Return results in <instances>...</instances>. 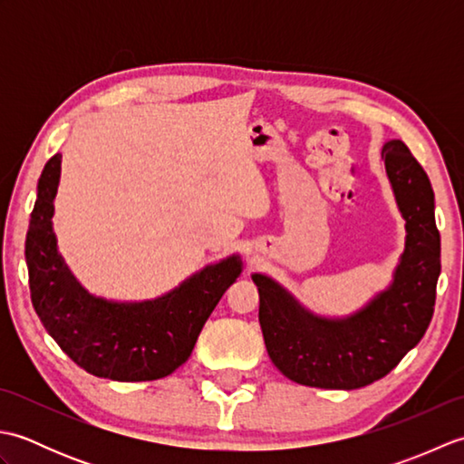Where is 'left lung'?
Here are the masks:
<instances>
[{"label":"left lung","instance_id":"obj_1","mask_svg":"<svg viewBox=\"0 0 464 464\" xmlns=\"http://www.w3.org/2000/svg\"><path fill=\"white\" fill-rule=\"evenodd\" d=\"M381 155L407 221L405 253L387 291L347 319H323L269 277L253 275L265 347L275 367L299 384L344 391L367 387L417 347L435 313L440 275L435 193L401 140L384 143Z\"/></svg>","mask_w":464,"mask_h":464}]
</instances>
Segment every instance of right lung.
<instances>
[{
    "instance_id": "obj_1",
    "label": "right lung",
    "mask_w": 464,
    "mask_h": 464,
    "mask_svg": "<svg viewBox=\"0 0 464 464\" xmlns=\"http://www.w3.org/2000/svg\"><path fill=\"white\" fill-rule=\"evenodd\" d=\"M62 153L44 167L25 237L29 291L39 321L75 364L102 379L135 382L171 374L191 357L215 304L241 273L237 255L207 265L160 299L111 303L87 293L57 253L52 229Z\"/></svg>"
}]
</instances>
